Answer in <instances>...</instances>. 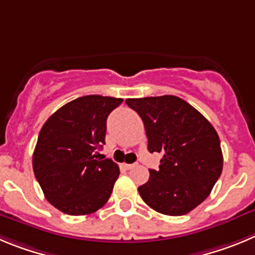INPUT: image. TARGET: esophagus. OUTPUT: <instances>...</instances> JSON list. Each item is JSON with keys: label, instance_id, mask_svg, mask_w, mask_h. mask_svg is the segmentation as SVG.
Returning <instances> with one entry per match:
<instances>
[{"label": "esophagus", "instance_id": "34e87169", "mask_svg": "<svg viewBox=\"0 0 255 255\" xmlns=\"http://www.w3.org/2000/svg\"><path fill=\"white\" fill-rule=\"evenodd\" d=\"M137 162H133V164H125V167L127 169V170H129V169H133V167L137 166Z\"/></svg>", "mask_w": 255, "mask_h": 255}]
</instances>
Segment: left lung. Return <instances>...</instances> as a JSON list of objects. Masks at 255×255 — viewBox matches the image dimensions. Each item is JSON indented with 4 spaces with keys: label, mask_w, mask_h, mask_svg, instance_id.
I'll use <instances>...</instances> for the list:
<instances>
[{
    "label": "left lung",
    "mask_w": 255,
    "mask_h": 255,
    "mask_svg": "<svg viewBox=\"0 0 255 255\" xmlns=\"http://www.w3.org/2000/svg\"><path fill=\"white\" fill-rule=\"evenodd\" d=\"M141 117L150 152L162 153L157 170L138 187L143 202L169 216H182L210 196L224 165L215 128L197 109L174 95L127 99Z\"/></svg>",
    "instance_id": "1"
}]
</instances>
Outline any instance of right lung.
<instances>
[{"label":"right lung","instance_id":"add662e5","mask_svg":"<svg viewBox=\"0 0 255 255\" xmlns=\"http://www.w3.org/2000/svg\"><path fill=\"white\" fill-rule=\"evenodd\" d=\"M123 99L77 98L48 118L38 136L33 169L50 205L71 216L90 215L109 199L119 167L98 152L105 143L107 118Z\"/></svg>","mask_w":255,"mask_h":255}]
</instances>
